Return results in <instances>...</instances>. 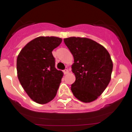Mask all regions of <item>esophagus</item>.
<instances>
[{"label": "esophagus", "instance_id": "34e87169", "mask_svg": "<svg viewBox=\"0 0 132 132\" xmlns=\"http://www.w3.org/2000/svg\"><path fill=\"white\" fill-rule=\"evenodd\" d=\"M63 72H64V75H66V74H68L69 72V71H68V69H65L64 70H63Z\"/></svg>", "mask_w": 132, "mask_h": 132}]
</instances>
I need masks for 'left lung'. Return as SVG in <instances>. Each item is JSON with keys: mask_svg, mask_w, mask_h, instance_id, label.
<instances>
[{"mask_svg": "<svg viewBox=\"0 0 132 132\" xmlns=\"http://www.w3.org/2000/svg\"><path fill=\"white\" fill-rule=\"evenodd\" d=\"M73 55L72 71L76 81L71 90L83 102L95 101L102 94L111 79L113 63L109 52L95 41L80 37L64 39Z\"/></svg>", "mask_w": 132, "mask_h": 132, "instance_id": "1", "label": "left lung"}]
</instances>
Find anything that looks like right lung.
I'll list each match as a JSON object with an SVG mask.
<instances>
[{
    "instance_id": "add662e5",
    "label": "right lung",
    "mask_w": 132,
    "mask_h": 132,
    "mask_svg": "<svg viewBox=\"0 0 132 132\" xmlns=\"http://www.w3.org/2000/svg\"><path fill=\"white\" fill-rule=\"evenodd\" d=\"M61 42L58 37H37L27 43L17 57L20 82L28 96L38 104H46L56 95L63 72L56 69L52 51Z\"/></svg>"
}]
</instances>
